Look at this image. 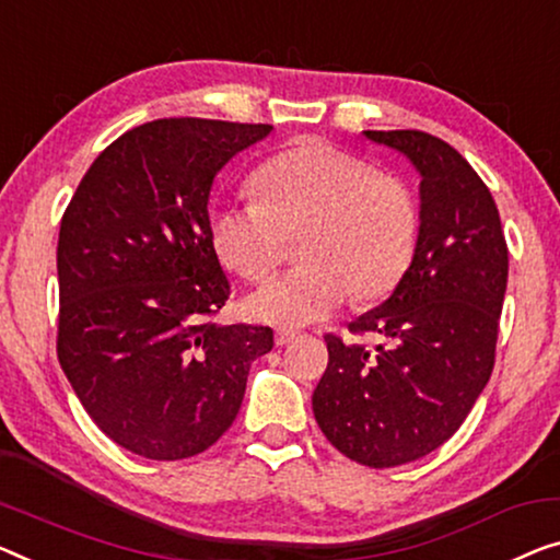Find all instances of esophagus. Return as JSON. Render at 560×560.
<instances>
[{
	"mask_svg": "<svg viewBox=\"0 0 560 560\" xmlns=\"http://www.w3.org/2000/svg\"><path fill=\"white\" fill-rule=\"evenodd\" d=\"M277 347H283V345H289V341H294L296 339V331L294 329H279L277 331Z\"/></svg>",
	"mask_w": 560,
	"mask_h": 560,
	"instance_id": "1",
	"label": "esophagus"
}]
</instances>
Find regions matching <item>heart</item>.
<instances>
[{"mask_svg": "<svg viewBox=\"0 0 560 560\" xmlns=\"http://www.w3.org/2000/svg\"><path fill=\"white\" fill-rule=\"evenodd\" d=\"M258 200L219 203L211 238L221 261L248 281H266L302 236L289 277L248 296L246 312L277 327L319 322L354 294L387 296L410 269L420 211L395 173L327 143H302L273 155L254 178Z\"/></svg>", "mask_w": 560, "mask_h": 560, "instance_id": "heart-1", "label": "heart"}]
</instances>
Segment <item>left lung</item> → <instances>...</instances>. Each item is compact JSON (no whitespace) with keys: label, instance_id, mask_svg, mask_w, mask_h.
<instances>
[{"label":"left lung","instance_id":"1","mask_svg":"<svg viewBox=\"0 0 560 560\" xmlns=\"http://www.w3.org/2000/svg\"><path fill=\"white\" fill-rule=\"evenodd\" d=\"M420 171V236L412 266L385 304L349 324L380 334L374 352L327 334L329 364L314 389L319 428L349 460L397 467L460 430L495 364L508 283L498 206L453 145L422 130H366Z\"/></svg>","mask_w":560,"mask_h":560}]
</instances>
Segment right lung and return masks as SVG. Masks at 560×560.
<instances>
[{"label": "right lung", "mask_w": 560, "mask_h": 560, "mask_svg": "<svg viewBox=\"0 0 560 560\" xmlns=\"http://www.w3.org/2000/svg\"><path fill=\"white\" fill-rule=\"evenodd\" d=\"M271 125L165 118L107 145L57 241V360L93 422L148 460L203 453L236 420L271 327L215 314L231 296L208 194Z\"/></svg>", "instance_id": "1"}]
</instances>
